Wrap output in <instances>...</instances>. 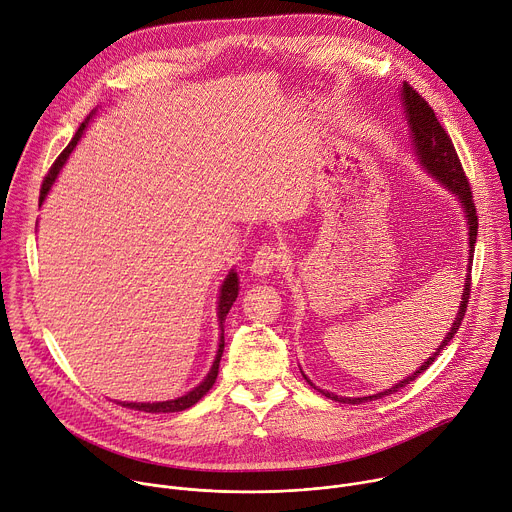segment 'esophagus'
I'll list each match as a JSON object with an SVG mask.
<instances>
[{
  "instance_id": "esophagus-1",
  "label": "esophagus",
  "mask_w": 512,
  "mask_h": 512,
  "mask_svg": "<svg viewBox=\"0 0 512 512\" xmlns=\"http://www.w3.org/2000/svg\"><path fill=\"white\" fill-rule=\"evenodd\" d=\"M281 259H283V257H281V253H279L277 249L265 245V247H261V249L255 253V257H253V261H251V271H253L255 275H269L271 271H275V269L279 267Z\"/></svg>"
}]
</instances>
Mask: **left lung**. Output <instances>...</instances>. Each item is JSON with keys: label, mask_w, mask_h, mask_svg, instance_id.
<instances>
[{"label": "left lung", "mask_w": 512, "mask_h": 512, "mask_svg": "<svg viewBox=\"0 0 512 512\" xmlns=\"http://www.w3.org/2000/svg\"><path fill=\"white\" fill-rule=\"evenodd\" d=\"M399 99H401V107H403V115H405V121H407V127H409V141H411V150H413V156L417 160V164L431 176L435 178L437 182H440L446 190H450L460 206H462V212H464V218H466V229H468V265H466V279H464V291H462V302L458 306V314L454 318V324L450 328V332L446 334V338L442 340V344L435 348V352L421 364V367L407 375L403 381L395 383L391 389H385L381 393H375V395H367V397H340L336 393H330V391H322L318 389L304 373V379L308 381L310 387L318 389L324 397L332 399V401H338V403H350V405H358V403H367V401H375V399H383L385 395H393L397 393L399 389L411 385L427 367L429 364H433V360L437 358V354H440L448 344L450 340L456 336L464 316H466V304H468V298H470V269H472V257H474V243H476V235H478V216H476V206H474V200H472V192H470V184L466 180V174L462 170V164L458 160V154L454 150V143L450 139V135L444 131L442 123L437 121L433 109L427 105V101L417 93L413 91L407 83L401 85L399 89ZM302 371V369H300Z\"/></svg>", "instance_id": "8db88e82"}]
</instances>
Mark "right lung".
I'll return each instance as SVG.
<instances>
[{"label": "right lung", "instance_id": "add662e5", "mask_svg": "<svg viewBox=\"0 0 512 512\" xmlns=\"http://www.w3.org/2000/svg\"><path fill=\"white\" fill-rule=\"evenodd\" d=\"M95 111H97V109H95ZM95 111H91V115H89V117L85 119V123L79 127V131L75 133V137L70 139V143L66 145L64 152H62V154L58 156V160L52 164L48 176H46L44 182H42L40 206H42V202L46 200V196H48L52 184L56 182V178H58L62 166L66 164L68 156L72 154V150L77 148V143L81 141V137H83V133H85V129H87V125H89V121H91L93 115H95ZM237 296H239V275H237L235 269H231L229 275L225 277L223 285H221V291H218V302H216V318H218V328H221V334H218V350H216V356H214V360H212V367H210L208 375H206L192 391H188V393L182 395V397L168 399V401H156V403H133V401H131V403H127V401H117V403H119L121 407L135 409V411H145V413H176V411H184V409L192 407L194 403H198V401L212 389V385H214V381H216L218 364H221V356H223V350H225V320H227V314H229L233 302L237 300Z\"/></svg>", "mask_w": 512, "mask_h": 512}]
</instances>
